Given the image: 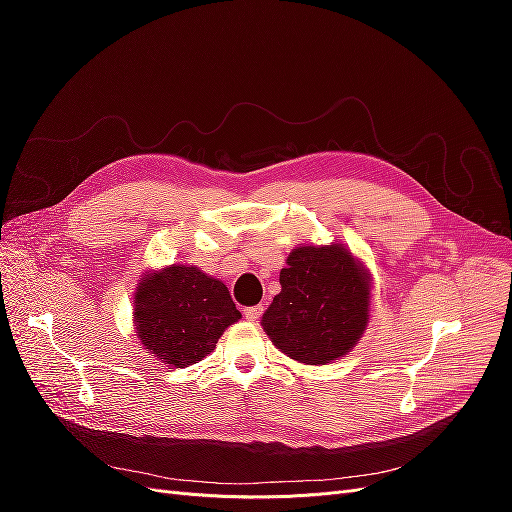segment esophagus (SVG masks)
Wrapping results in <instances>:
<instances>
[{
	"label": "esophagus",
	"mask_w": 512,
	"mask_h": 512,
	"mask_svg": "<svg viewBox=\"0 0 512 512\" xmlns=\"http://www.w3.org/2000/svg\"><path fill=\"white\" fill-rule=\"evenodd\" d=\"M262 312H265V307H262V305H252V307H245V309H243L245 318L250 320V322H258L260 316H262Z\"/></svg>",
	"instance_id": "34e87169"
}]
</instances>
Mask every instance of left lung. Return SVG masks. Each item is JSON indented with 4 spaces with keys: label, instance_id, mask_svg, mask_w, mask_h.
Instances as JSON below:
<instances>
[{
    "label": "left lung",
    "instance_id": "left-lung-1",
    "mask_svg": "<svg viewBox=\"0 0 512 512\" xmlns=\"http://www.w3.org/2000/svg\"><path fill=\"white\" fill-rule=\"evenodd\" d=\"M286 262L282 292L262 316V327L294 361L324 365L339 359L365 331L367 273L342 245H303Z\"/></svg>",
    "mask_w": 512,
    "mask_h": 512
}]
</instances>
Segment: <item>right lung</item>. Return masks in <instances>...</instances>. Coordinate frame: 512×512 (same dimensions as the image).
I'll return each instance as SVG.
<instances>
[{
  "mask_svg": "<svg viewBox=\"0 0 512 512\" xmlns=\"http://www.w3.org/2000/svg\"><path fill=\"white\" fill-rule=\"evenodd\" d=\"M136 333L168 367L205 359L241 318L228 288L196 267H168L143 277L134 301Z\"/></svg>",
  "mask_w": 512,
  "mask_h": 512,
  "instance_id": "right-lung-1",
  "label": "right lung"
}]
</instances>
